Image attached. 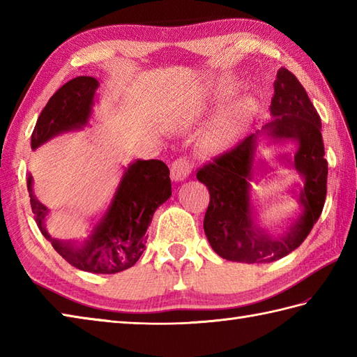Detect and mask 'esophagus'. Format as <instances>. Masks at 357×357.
<instances>
[{"label":"esophagus","mask_w":357,"mask_h":357,"mask_svg":"<svg viewBox=\"0 0 357 357\" xmlns=\"http://www.w3.org/2000/svg\"><path fill=\"white\" fill-rule=\"evenodd\" d=\"M193 170V164L188 158L174 159L170 165V176L173 181H184Z\"/></svg>","instance_id":"1"}]
</instances>
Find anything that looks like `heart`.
<instances>
[{
  "label": "heart",
  "instance_id": "1",
  "mask_svg": "<svg viewBox=\"0 0 357 357\" xmlns=\"http://www.w3.org/2000/svg\"><path fill=\"white\" fill-rule=\"evenodd\" d=\"M248 121V109L244 101H231L219 110L210 126L208 139L215 146L233 141L244 130Z\"/></svg>",
  "mask_w": 357,
  "mask_h": 357
}]
</instances>
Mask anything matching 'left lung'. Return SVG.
Masks as SVG:
<instances>
[{"label":"left lung","mask_w":357,"mask_h":357,"mask_svg":"<svg viewBox=\"0 0 357 357\" xmlns=\"http://www.w3.org/2000/svg\"><path fill=\"white\" fill-rule=\"evenodd\" d=\"M273 86L268 123L196 173L210 192L204 231L227 261L262 264L291 253L312 231L327 196L321 118L291 72L279 69ZM279 140L296 146L287 168L298 174V190L286 224L267 229L263 192L271 169L264 150Z\"/></svg>","instance_id":"left-lung-1"}]
</instances>
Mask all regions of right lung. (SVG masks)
<instances>
[{"instance_id":"right-lung-1","label":"right lung","mask_w":357,"mask_h":357,"mask_svg":"<svg viewBox=\"0 0 357 357\" xmlns=\"http://www.w3.org/2000/svg\"><path fill=\"white\" fill-rule=\"evenodd\" d=\"M98 86L100 82L92 77H77L58 89L36 121L32 149L87 126ZM27 190L38 229L67 262L82 271L115 275L130 268L146 250V231L156 208L172 196V181L169 167L159 159L128 164L107 201L73 239L53 236L49 231V208L33 193L32 174L27 178Z\"/></svg>"}]
</instances>
